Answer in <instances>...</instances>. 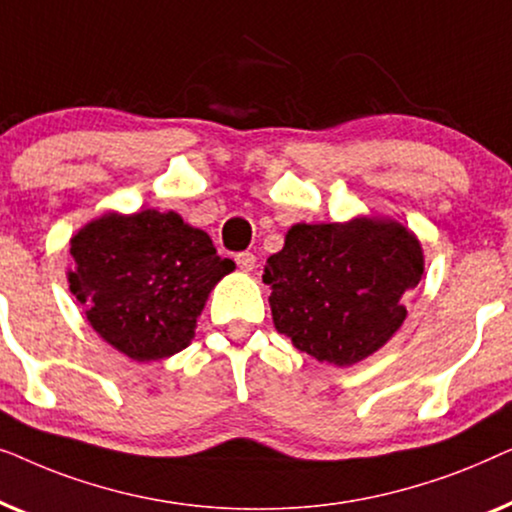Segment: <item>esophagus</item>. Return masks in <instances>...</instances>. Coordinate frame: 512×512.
I'll return each instance as SVG.
<instances>
[{
	"mask_svg": "<svg viewBox=\"0 0 512 512\" xmlns=\"http://www.w3.org/2000/svg\"><path fill=\"white\" fill-rule=\"evenodd\" d=\"M235 263L240 270L251 272L256 268V256L251 251H240V254H235Z\"/></svg>",
	"mask_w": 512,
	"mask_h": 512,
	"instance_id": "obj_1",
	"label": "esophagus"
}]
</instances>
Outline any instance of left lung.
Instances as JSON below:
<instances>
[{"mask_svg": "<svg viewBox=\"0 0 512 512\" xmlns=\"http://www.w3.org/2000/svg\"><path fill=\"white\" fill-rule=\"evenodd\" d=\"M424 275L422 244L391 219L296 223L265 263L272 321L321 363L354 366L408 317L403 296Z\"/></svg>", "mask_w": 512, "mask_h": 512, "instance_id": "obj_1", "label": "left lung"}]
</instances>
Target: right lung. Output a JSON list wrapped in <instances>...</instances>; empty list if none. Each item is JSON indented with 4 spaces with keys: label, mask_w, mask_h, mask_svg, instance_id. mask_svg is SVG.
Instances as JSON below:
<instances>
[{
    "label": "right lung",
    "mask_w": 512,
    "mask_h": 512,
    "mask_svg": "<svg viewBox=\"0 0 512 512\" xmlns=\"http://www.w3.org/2000/svg\"><path fill=\"white\" fill-rule=\"evenodd\" d=\"M69 291L90 326L135 361H158L191 345L209 291L235 270L205 230L156 209L109 212L72 237Z\"/></svg>",
    "instance_id": "add662e5"
}]
</instances>
